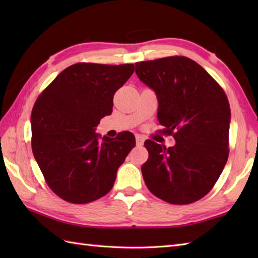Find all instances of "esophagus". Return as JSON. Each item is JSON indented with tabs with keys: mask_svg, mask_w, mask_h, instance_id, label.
Masks as SVG:
<instances>
[{
	"mask_svg": "<svg viewBox=\"0 0 258 258\" xmlns=\"http://www.w3.org/2000/svg\"><path fill=\"white\" fill-rule=\"evenodd\" d=\"M135 140H136V145H138V146H142V145L144 144V138H143V136L136 135Z\"/></svg>",
	"mask_w": 258,
	"mask_h": 258,
	"instance_id": "34e87169",
	"label": "esophagus"
}]
</instances>
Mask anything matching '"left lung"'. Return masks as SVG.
I'll list each match as a JSON object with an SVG mask.
<instances>
[{"instance_id":"obj_1","label":"left lung","mask_w":258,"mask_h":258,"mask_svg":"<svg viewBox=\"0 0 258 258\" xmlns=\"http://www.w3.org/2000/svg\"><path fill=\"white\" fill-rule=\"evenodd\" d=\"M139 79L156 93L162 132L173 147L145 141L147 188L169 204L186 205L211 191L229 153L231 108L222 86L193 59L167 56L135 63Z\"/></svg>"}]
</instances>
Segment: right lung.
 <instances>
[{"label": "right lung", "mask_w": 258, "mask_h": 258, "mask_svg": "<svg viewBox=\"0 0 258 258\" xmlns=\"http://www.w3.org/2000/svg\"><path fill=\"white\" fill-rule=\"evenodd\" d=\"M133 72L134 64L76 63L38 95L31 114L33 155L62 200L86 204L112 189L135 138L124 132L98 141L94 131L112 113L115 92Z\"/></svg>", "instance_id": "right-lung-1"}]
</instances>
